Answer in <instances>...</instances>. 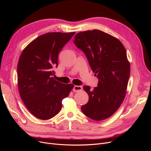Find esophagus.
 I'll use <instances>...</instances> for the list:
<instances>
[{
  "label": "esophagus",
  "instance_id": "esophagus-1",
  "mask_svg": "<svg viewBox=\"0 0 151 151\" xmlns=\"http://www.w3.org/2000/svg\"><path fill=\"white\" fill-rule=\"evenodd\" d=\"M82 89H83L82 86H75L73 89V91H74L75 92H79V91H81Z\"/></svg>",
  "mask_w": 151,
  "mask_h": 151
}]
</instances>
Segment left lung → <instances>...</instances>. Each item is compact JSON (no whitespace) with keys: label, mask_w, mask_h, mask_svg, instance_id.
Masks as SVG:
<instances>
[{"label":"left lung","mask_w":151,"mask_h":151,"mask_svg":"<svg viewBox=\"0 0 151 151\" xmlns=\"http://www.w3.org/2000/svg\"><path fill=\"white\" fill-rule=\"evenodd\" d=\"M73 42L85 53L99 80L93 89L83 87L89 101L82 112L93 120H105L120 107L127 93L130 65L125 47L117 38L97 29L76 34Z\"/></svg>","instance_id":"1"}]
</instances>
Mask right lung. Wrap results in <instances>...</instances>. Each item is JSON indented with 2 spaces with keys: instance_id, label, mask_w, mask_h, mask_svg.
Segmentation results:
<instances>
[{
  "instance_id": "1",
  "label": "right lung",
  "mask_w": 151,
  "mask_h": 151,
  "mask_svg": "<svg viewBox=\"0 0 151 151\" xmlns=\"http://www.w3.org/2000/svg\"><path fill=\"white\" fill-rule=\"evenodd\" d=\"M48 32L31 42L22 51L18 63V85L21 98L29 112L41 120L57 115L62 101L74 86L55 80L52 67L58 65V55L73 36Z\"/></svg>"
}]
</instances>
